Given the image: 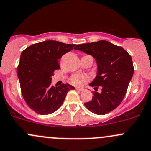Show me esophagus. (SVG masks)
Segmentation results:
<instances>
[{
    "label": "esophagus",
    "mask_w": 151,
    "mask_h": 151,
    "mask_svg": "<svg viewBox=\"0 0 151 151\" xmlns=\"http://www.w3.org/2000/svg\"><path fill=\"white\" fill-rule=\"evenodd\" d=\"M76 91H83V88H76Z\"/></svg>",
    "instance_id": "esophagus-1"
}]
</instances>
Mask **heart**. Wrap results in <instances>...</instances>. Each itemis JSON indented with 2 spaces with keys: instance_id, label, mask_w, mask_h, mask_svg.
<instances>
[{
  "instance_id": "heart-1",
  "label": "heart",
  "mask_w": 151,
  "mask_h": 151,
  "mask_svg": "<svg viewBox=\"0 0 151 151\" xmlns=\"http://www.w3.org/2000/svg\"><path fill=\"white\" fill-rule=\"evenodd\" d=\"M88 80V76L86 75H75L72 76L70 81L73 84L80 86Z\"/></svg>"
}]
</instances>
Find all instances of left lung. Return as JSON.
Listing matches in <instances>:
<instances>
[{
  "mask_svg": "<svg viewBox=\"0 0 151 151\" xmlns=\"http://www.w3.org/2000/svg\"><path fill=\"white\" fill-rule=\"evenodd\" d=\"M79 50L92 55L98 65L97 76L91 86H94L92 101L84 103L91 112L105 115L113 111L121 104L126 96L128 85L133 75L131 56L122 47L106 41L77 45ZM101 87V92H97Z\"/></svg>",
  "mask_w": 151,
  "mask_h": 151,
  "instance_id": "left-lung-1",
  "label": "left lung"
}]
</instances>
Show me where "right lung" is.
I'll use <instances>...</instances> for the list:
<instances>
[{
    "mask_svg": "<svg viewBox=\"0 0 151 151\" xmlns=\"http://www.w3.org/2000/svg\"><path fill=\"white\" fill-rule=\"evenodd\" d=\"M75 44L56 40H45L33 44L21 53L18 66V77L25 103L35 113L48 115L61 106L70 90L69 84L51 85V76L60 68L59 60L70 51Z\"/></svg>",
    "mask_w": 151,
    "mask_h": 151,
    "instance_id": "1",
    "label": "right lung"
}]
</instances>
